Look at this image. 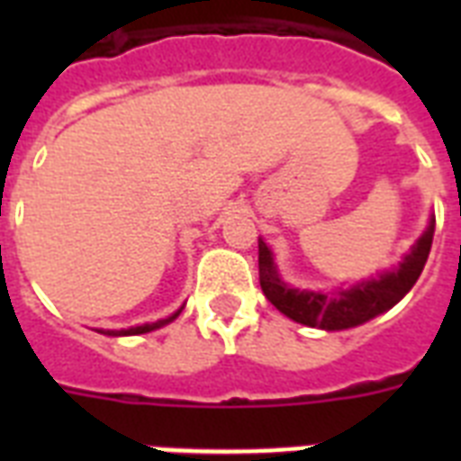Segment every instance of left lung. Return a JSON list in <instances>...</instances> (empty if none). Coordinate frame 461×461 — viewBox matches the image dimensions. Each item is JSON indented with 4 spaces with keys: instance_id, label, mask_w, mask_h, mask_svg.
Returning <instances> with one entry per match:
<instances>
[{
    "instance_id": "obj_1",
    "label": "left lung",
    "mask_w": 461,
    "mask_h": 461,
    "mask_svg": "<svg viewBox=\"0 0 461 461\" xmlns=\"http://www.w3.org/2000/svg\"><path fill=\"white\" fill-rule=\"evenodd\" d=\"M436 231V217L430 215V222L421 237L416 239L411 251L400 260V266L393 270H383L375 277L361 280L347 289H299L282 280L277 273L273 251L267 249L263 239H258V275L260 289L270 303L280 313L302 322L308 328L328 330H349L364 325L375 315L385 313L394 303H400L414 287L421 275L426 260H429L430 244Z\"/></svg>"
}]
</instances>
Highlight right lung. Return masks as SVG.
Segmentation results:
<instances>
[{"label": "right lung", "mask_w": 461, "mask_h": 461, "mask_svg": "<svg viewBox=\"0 0 461 461\" xmlns=\"http://www.w3.org/2000/svg\"><path fill=\"white\" fill-rule=\"evenodd\" d=\"M184 308V306H181ZM179 311H174L172 315H167V318H162V321H155V322H143V325H136V328H126V330H97L100 335H107V337H129V335H146V332H153V330L158 328H165V325H169V322L176 318V315L181 313Z\"/></svg>", "instance_id": "add662e5"}]
</instances>
